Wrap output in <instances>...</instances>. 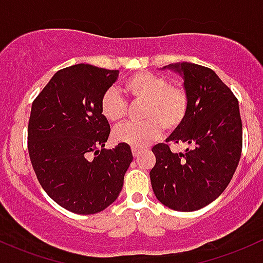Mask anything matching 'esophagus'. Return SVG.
<instances>
[{
  "instance_id": "34e87169",
  "label": "esophagus",
  "mask_w": 263,
  "mask_h": 263,
  "mask_svg": "<svg viewBox=\"0 0 263 263\" xmlns=\"http://www.w3.org/2000/svg\"><path fill=\"white\" fill-rule=\"evenodd\" d=\"M140 154H141L140 148H135V147H132V155H134V157H138V155Z\"/></svg>"
}]
</instances>
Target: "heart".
I'll use <instances>...</instances> for the list:
<instances>
[{"mask_svg":"<svg viewBox=\"0 0 263 263\" xmlns=\"http://www.w3.org/2000/svg\"><path fill=\"white\" fill-rule=\"evenodd\" d=\"M123 91L135 102H142L140 123H127L114 131V140L142 148L162 134V128L172 132L182 126L190 107L187 89L180 83H170L166 77L140 71L123 83ZM101 115L111 123H121L127 115V103L115 88L106 89L100 100Z\"/></svg>","mask_w":263,"mask_h":263,"instance_id":"obj_1","label":"heart"}]
</instances>
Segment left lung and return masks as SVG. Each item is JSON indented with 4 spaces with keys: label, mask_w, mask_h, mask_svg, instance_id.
<instances>
[{
    "label": "left lung",
    "mask_w": 263,
    "mask_h": 263,
    "mask_svg": "<svg viewBox=\"0 0 263 263\" xmlns=\"http://www.w3.org/2000/svg\"><path fill=\"white\" fill-rule=\"evenodd\" d=\"M183 77L190 107L182 126L166 143L152 148L156 164L149 172L157 200L181 212L197 211L229 186L242 151L238 101L211 68L182 62L164 66ZM184 143V153L169 146Z\"/></svg>",
    "instance_id": "1"
}]
</instances>
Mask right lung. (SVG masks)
Returning a JSON list of instances; mask_svg holds the SVG:
<instances>
[{
    "instance_id": "add662e5",
    "label": "right lung",
    "mask_w": 263,
    "mask_h": 263,
    "mask_svg": "<svg viewBox=\"0 0 263 263\" xmlns=\"http://www.w3.org/2000/svg\"><path fill=\"white\" fill-rule=\"evenodd\" d=\"M117 77V70L70 66L32 103L27 146L34 174L52 200L73 213L93 215L116 201L134 158L128 145L105 148L111 128L100 100Z\"/></svg>"
}]
</instances>
